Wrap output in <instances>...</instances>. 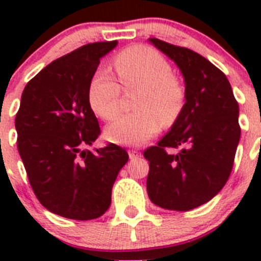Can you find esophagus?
Segmentation results:
<instances>
[{
  "instance_id": "esophagus-1",
  "label": "esophagus",
  "mask_w": 261,
  "mask_h": 261,
  "mask_svg": "<svg viewBox=\"0 0 261 261\" xmlns=\"http://www.w3.org/2000/svg\"><path fill=\"white\" fill-rule=\"evenodd\" d=\"M140 156H141V153L138 150H129V158L130 159L140 158Z\"/></svg>"
}]
</instances>
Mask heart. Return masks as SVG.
Listing matches in <instances>:
<instances>
[{
  "label": "heart",
  "mask_w": 261,
  "mask_h": 261,
  "mask_svg": "<svg viewBox=\"0 0 261 261\" xmlns=\"http://www.w3.org/2000/svg\"><path fill=\"white\" fill-rule=\"evenodd\" d=\"M114 66L124 89L138 87L135 112L116 119L106 136L120 145H141L156 136L162 124L170 126L180 116L186 105L183 81L172 73L165 56L147 45H133L115 56ZM121 86L108 70H98L89 85L90 107L105 120L120 111Z\"/></svg>",
  "instance_id": "obj_1"
}]
</instances>
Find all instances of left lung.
Returning a JSON list of instances; mask_svg holds the SVG:
<instances>
[{
    "label": "left lung",
    "instance_id": "8db88e82",
    "mask_svg": "<svg viewBox=\"0 0 261 261\" xmlns=\"http://www.w3.org/2000/svg\"><path fill=\"white\" fill-rule=\"evenodd\" d=\"M150 41L179 66L187 96L170 132L144 151L147 195L163 209L191 211L213 199L231 174L241 138L239 106L229 80L209 60L156 38ZM175 148L181 150L172 153Z\"/></svg>",
    "mask_w": 261,
    "mask_h": 261
}]
</instances>
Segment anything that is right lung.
I'll return each mask as SVG.
<instances>
[{"label": "right lung", "instance_id": "obj_1", "mask_svg": "<svg viewBox=\"0 0 261 261\" xmlns=\"http://www.w3.org/2000/svg\"><path fill=\"white\" fill-rule=\"evenodd\" d=\"M116 40L82 45L29 81L15 116L18 151L31 188L48 211L65 218H98L111 204L116 176L128 162L115 144L89 150L100 136L89 85Z\"/></svg>", "mask_w": 261, "mask_h": 261}]
</instances>
